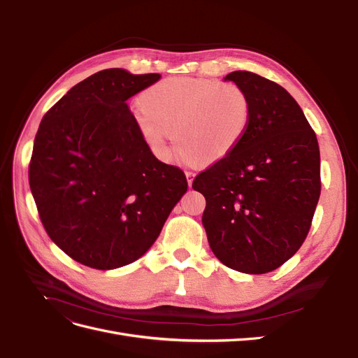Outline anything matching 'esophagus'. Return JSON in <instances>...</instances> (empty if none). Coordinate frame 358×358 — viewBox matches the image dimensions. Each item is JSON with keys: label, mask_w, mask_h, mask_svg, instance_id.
I'll return each instance as SVG.
<instances>
[{"label": "esophagus", "mask_w": 358, "mask_h": 358, "mask_svg": "<svg viewBox=\"0 0 358 358\" xmlns=\"http://www.w3.org/2000/svg\"><path fill=\"white\" fill-rule=\"evenodd\" d=\"M185 175H187V179H188V185L189 187H192V180H194V176H196V175H194V171H185Z\"/></svg>", "instance_id": "1"}]
</instances>
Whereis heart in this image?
<instances>
[{
	"mask_svg": "<svg viewBox=\"0 0 358 358\" xmlns=\"http://www.w3.org/2000/svg\"><path fill=\"white\" fill-rule=\"evenodd\" d=\"M251 116L252 103L241 85L196 78L161 80L133 109L140 134L159 158L170 157L176 136L179 157L200 164L229 157L243 140Z\"/></svg>",
	"mask_w": 358,
	"mask_h": 358,
	"instance_id": "b5f03b06",
	"label": "heart"
}]
</instances>
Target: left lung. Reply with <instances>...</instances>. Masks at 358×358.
<instances>
[{
	"instance_id": "obj_1",
	"label": "left lung",
	"mask_w": 358,
	"mask_h": 358,
	"mask_svg": "<svg viewBox=\"0 0 358 358\" xmlns=\"http://www.w3.org/2000/svg\"><path fill=\"white\" fill-rule=\"evenodd\" d=\"M248 92L252 116L233 152L199 173L203 225L222 264L262 275L294 255L321 194L318 140L282 86L251 71L225 76Z\"/></svg>"
}]
</instances>
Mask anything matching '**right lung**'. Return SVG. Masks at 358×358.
Here are the masks:
<instances>
[{"instance_id":"1","label":"right lung","mask_w":358,"mask_h":358,"mask_svg":"<svg viewBox=\"0 0 358 358\" xmlns=\"http://www.w3.org/2000/svg\"><path fill=\"white\" fill-rule=\"evenodd\" d=\"M159 78L99 71L41 119L29 188L50 239L83 266L110 270L136 262L188 189L185 173L150 152L127 104Z\"/></svg>"}]
</instances>
